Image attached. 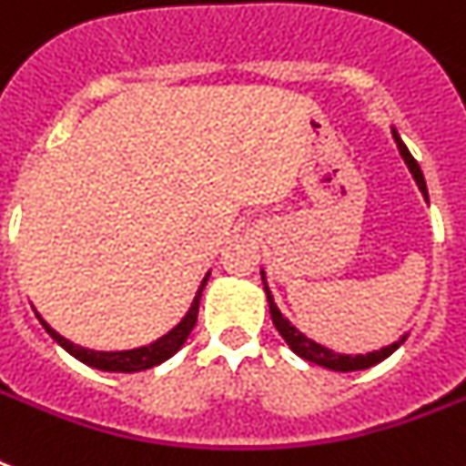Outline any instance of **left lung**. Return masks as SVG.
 Masks as SVG:
<instances>
[{
	"mask_svg": "<svg viewBox=\"0 0 466 466\" xmlns=\"http://www.w3.org/2000/svg\"><path fill=\"white\" fill-rule=\"evenodd\" d=\"M394 140H397L399 145V152H401V157H404V161L409 164V168H411L413 178H416V183H419L420 193L428 198V190H426V181H423V174H420V167L419 161L413 159L411 152L406 149V145L401 142V137L397 135V130H394ZM263 278V288H266V298H268V307H270V317H273V324H276V329L280 331V336H283L285 340H288V346L295 350V353L299 355V358H305V360L309 362H317V365H321V368H329V370H339V372H353V370H365V368H372V365H377V362H382L384 358H390L394 350H397L401 343H404V339H399L397 343H391V346L382 348V350H375V353H368V355H339L333 353V350H329V348L319 346V343H314V340H309L307 336H302V333L295 329V326L288 321V319L280 314V309L276 307V302H273V295L268 292V285H266V276L261 273Z\"/></svg>",
	"mask_w": 466,
	"mask_h": 466,
	"instance_id": "8db88e82",
	"label": "left lung"
}]
</instances>
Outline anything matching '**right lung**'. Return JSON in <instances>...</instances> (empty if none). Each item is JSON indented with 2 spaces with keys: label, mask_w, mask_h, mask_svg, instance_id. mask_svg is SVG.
Wrapping results in <instances>:
<instances>
[{
  "label": "right lung",
  "mask_w": 466,
  "mask_h": 466,
  "mask_svg": "<svg viewBox=\"0 0 466 466\" xmlns=\"http://www.w3.org/2000/svg\"><path fill=\"white\" fill-rule=\"evenodd\" d=\"M208 283V276H205L203 285H200V290H198L196 299H193V305H190L188 314L183 317V321L176 326L174 331H168L164 339L155 340L152 346L145 348H135V350H120V353H101V350H86L82 346H75V343H69L67 339H62L60 333L50 329V326L40 319V324L46 326V331L53 336L57 343H60L67 353H72L76 360H82L84 365H89V368H98L106 370V372H140V370L155 368L159 362L168 360L171 355L178 350V348L186 343V339L193 331V326L198 321V305H200V295H203V288Z\"/></svg>",
  "instance_id": "right-lung-1"
}]
</instances>
